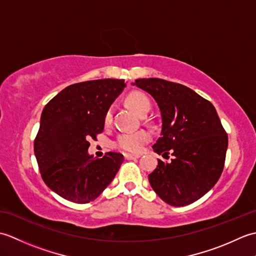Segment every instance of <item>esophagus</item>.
<instances>
[{
	"label": "esophagus",
	"instance_id": "obj_1",
	"mask_svg": "<svg viewBox=\"0 0 256 256\" xmlns=\"http://www.w3.org/2000/svg\"><path fill=\"white\" fill-rule=\"evenodd\" d=\"M140 157V155H133V154H128V153H125L124 154V158L125 160H135V158H138Z\"/></svg>",
	"mask_w": 256,
	"mask_h": 256
}]
</instances>
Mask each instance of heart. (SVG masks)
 Masks as SVG:
<instances>
[{
    "instance_id": "1",
    "label": "heart",
    "mask_w": 256,
    "mask_h": 256,
    "mask_svg": "<svg viewBox=\"0 0 256 256\" xmlns=\"http://www.w3.org/2000/svg\"><path fill=\"white\" fill-rule=\"evenodd\" d=\"M128 106L132 110L138 113L140 116H146L150 110V98L143 92L135 91L130 94L126 98ZM113 108H110L106 112L104 116V124L108 125L112 121ZM150 140V135L146 131H138V132H125L118 135L116 140V145L123 150L130 152V153H138L143 146L148 143Z\"/></svg>"
}]
</instances>
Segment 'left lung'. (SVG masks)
Here are the masks:
<instances>
[{"label": "left lung", "instance_id": "1", "mask_svg": "<svg viewBox=\"0 0 256 256\" xmlns=\"http://www.w3.org/2000/svg\"><path fill=\"white\" fill-rule=\"evenodd\" d=\"M154 98L162 116L160 138L153 150L170 162L158 160L148 180L166 204L194 202L214 186L224 167L228 135L211 102L186 86L158 78L132 84Z\"/></svg>", "mask_w": 256, "mask_h": 256}]
</instances>
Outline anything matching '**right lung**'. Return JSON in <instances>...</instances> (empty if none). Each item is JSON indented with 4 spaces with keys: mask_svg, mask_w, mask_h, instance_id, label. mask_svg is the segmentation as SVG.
I'll use <instances>...</instances> for the list:
<instances>
[{
    "mask_svg": "<svg viewBox=\"0 0 256 256\" xmlns=\"http://www.w3.org/2000/svg\"><path fill=\"white\" fill-rule=\"evenodd\" d=\"M126 84L99 79L68 86L45 106L34 142L42 180L64 199L88 204L99 197L124 160L108 152L88 153L89 140L103 132L104 116Z\"/></svg>",
    "mask_w": 256,
    "mask_h": 256,
    "instance_id": "1",
    "label": "right lung"
}]
</instances>
